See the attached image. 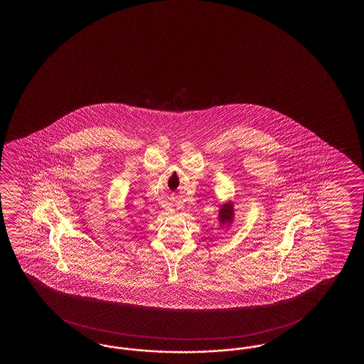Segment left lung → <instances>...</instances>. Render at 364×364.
Here are the masks:
<instances>
[{
  "label": "left lung",
  "mask_w": 364,
  "mask_h": 364,
  "mask_svg": "<svg viewBox=\"0 0 364 364\" xmlns=\"http://www.w3.org/2000/svg\"><path fill=\"white\" fill-rule=\"evenodd\" d=\"M232 217H234V207H232V201H228V203H225L224 205H221V209L218 212L220 225L232 224Z\"/></svg>",
  "instance_id": "8db88e82"
}]
</instances>
